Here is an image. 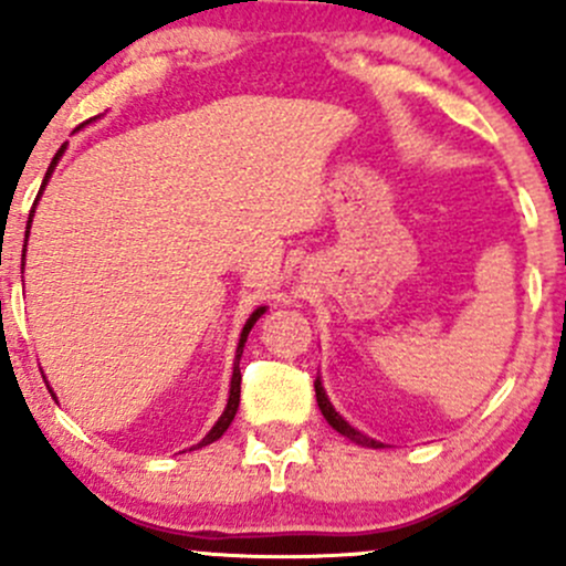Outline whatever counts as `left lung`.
I'll list each match as a JSON object with an SVG mask.
<instances>
[{"mask_svg":"<svg viewBox=\"0 0 566 566\" xmlns=\"http://www.w3.org/2000/svg\"><path fill=\"white\" fill-rule=\"evenodd\" d=\"M315 399H318V407H321V412H324L326 421H329V427L337 429L343 437H348L350 442H356V446H361V448H386L382 442L373 440V437H367L356 427H350V423L345 421L337 410H334V405L329 402V397H326V388H324V382H321V378H315Z\"/></svg>","mask_w":566,"mask_h":566,"instance_id":"left-lung-1","label":"left lung"}]
</instances>
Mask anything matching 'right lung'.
I'll return each instance as SVG.
<instances>
[{
	"mask_svg": "<svg viewBox=\"0 0 566 566\" xmlns=\"http://www.w3.org/2000/svg\"><path fill=\"white\" fill-rule=\"evenodd\" d=\"M88 124V120H86ZM64 150H66V143L62 145V148H59V154L53 156V161H51V167H48V172H45V180H42V186H40V193H38V199H34V208H38V202H40V197H42V191H45V186H48V180H51V175L56 172V164L62 161V156H64ZM34 208H32V212H29V223H27V237H23V261H27V242H29V229H32V218H34ZM266 313V307H256L251 313V318L245 321V326H242V332H240V343H237V354H234V367H232V380H229V399H227V407H223V412H221V418H218L216 423H212V429L208 431V434L202 437V440L197 442V446L193 448H205V446H210V442H216L218 437L223 434V431H227L229 427H232V421H234V416H237V407H240V380H242V375H240V358H242V348H245V339H248V334H251V329H253V324H256V321L261 318V315ZM53 394V391H51Z\"/></svg>",
	"mask_w": 566,
	"mask_h": 566,
	"instance_id": "right-lung-1",
	"label": "right lung"
}]
</instances>
